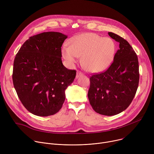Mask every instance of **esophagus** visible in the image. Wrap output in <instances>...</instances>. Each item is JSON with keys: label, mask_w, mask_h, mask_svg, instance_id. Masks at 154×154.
I'll list each match as a JSON object with an SVG mask.
<instances>
[{"label": "esophagus", "mask_w": 154, "mask_h": 154, "mask_svg": "<svg viewBox=\"0 0 154 154\" xmlns=\"http://www.w3.org/2000/svg\"><path fill=\"white\" fill-rule=\"evenodd\" d=\"M82 75H83V74L81 72L77 71V74H76V79H78L79 77H80L82 76Z\"/></svg>", "instance_id": "esophagus-1"}]
</instances>
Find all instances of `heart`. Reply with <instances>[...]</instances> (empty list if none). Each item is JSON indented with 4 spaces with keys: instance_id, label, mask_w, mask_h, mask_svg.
<instances>
[{
    "instance_id": "b5f03b06",
    "label": "heart",
    "mask_w": 154,
    "mask_h": 154,
    "mask_svg": "<svg viewBox=\"0 0 154 154\" xmlns=\"http://www.w3.org/2000/svg\"><path fill=\"white\" fill-rule=\"evenodd\" d=\"M115 42L110 38L94 33H85L74 37L64 47L61 53L67 63L73 66L82 57L81 63L87 71L100 72L107 69L116 53Z\"/></svg>"
}]
</instances>
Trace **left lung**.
I'll return each mask as SVG.
<instances>
[{
    "label": "left lung",
    "instance_id": "obj_1",
    "mask_svg": "<svg viewBox=\"0 0 154 154\" xmlns=\"http://www.w3.org/2000/svg\"><path fill=\"white\" fill-rule=\"evenodd\" d=\"M109 35L119 42V50L106 71L93 75L88 97L96 112L112 116L127 109L136 93L139 80L137 57L128 42L109 32Z\"/></svg>",
    "mask_w": 154,
    "mask_h": 154
}]
</instances>
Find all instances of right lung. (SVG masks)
Wrapping results in <instances>:
<instances>
[{
    "label": "right lung",
    "instance_id": "obj_1",
    "mask_svg": "<svg viewBox=\"0 0 154 154\" xmlns=\"http://www.w3.org/2000/svg\"><path fill=\"white\" fill-rule=\"evenodd\" d=\"M67 38L57 32L29 37L17 54L13 82L21 102L34 115L47 117L61 109L65 90L73 82L76 71L65 67L61 46Z\"/></svg>",
    "mask_w": 154,
    "mask_h": 154
}]
</instances>
